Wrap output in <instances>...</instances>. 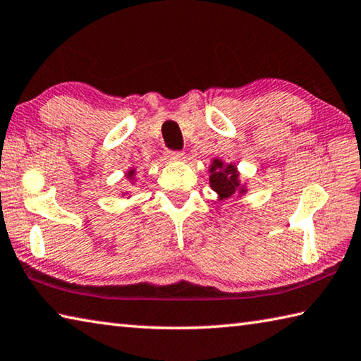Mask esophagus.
Here are the masks:
<instances>
[{"instance_id": "1", "label": "esophagus", "mask_w": 361, "mask_h": 361, "mask_svg": "<svg viewBox=\"0 0 361 361\" xmlns=\"http://www.w3.org/2000/svg\"><path fill=\"white\" fill-rule=\"evenodd\" d=\"M166 159L170 162H178L185 159V154L181 152H166Z\"/></svg>"}]
</instances>
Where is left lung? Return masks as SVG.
Returning a JSON list of instances; mask_svg holds the SVG:
<instances>
[{"mask_svg": "<svg viewBox=\"0 0 361 361\" xmlns=\"http://www.w3.org/2000/svg\"><path fill=\"white\" fill-rule=\"evenodd\" d=\"M209 188L218 194V202H224L232 197H241L249 189L246 181L240 178V172L235 164H226L219 158H214L209 164Z\"/></svg>", "mask_w": 361, "mask_h": 361, "instance_id": "left-lung-1", "label": "left lung"}]
</instances>
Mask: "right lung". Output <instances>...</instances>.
Returning <instances> with one entry per match:
<instances>
[{
	"label": "right lung",
	"instance_id": "right-lung-1",
	"mask_svg": "<svg viewBox=\"0 0 361 361\" xmlns=\"http://www.w3.org/2000/svg\"><path fill=\"white\" fill-rule=\"evenodd\" d=\"M137 173H135V169H129L128 170V172H126V178L129 180V183H130V185H134V183L137 181V176H135ZM121 195H129V192L126 191V192H121ZM129 197H130V195H129Z\"/></svg>",
	"mask_w": 361,
	"mask_h": 361
}]
</instances>
